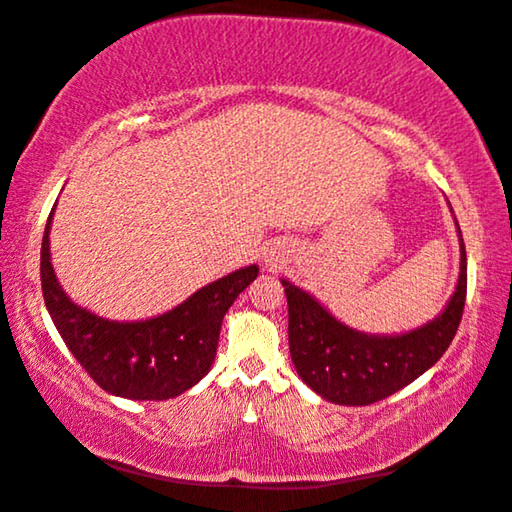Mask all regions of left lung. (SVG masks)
<instances>
[{"label": "left lung", "mask_w": 512, "mask_h": 512, "mask_svg": "<svg viewBox=\"0 0 512 512\" xmlns=\"http://www.w3.org/2000/svg\"><path fill=\"white\" fill-rule=\"evenodd\" d=\"M281 283L288 297L290 355L299 378L335 405L362 407L405 389L450 348L463 317L468 261L461 238V274L450 303L429 324L393 337L348 328L308 292L285 279Z\"/></svg>", "instance_id": "1"}]
</instances>
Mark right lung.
Wrapping results in <instances>:
<instances>
[{"mask_svg": "<svg viewBox=\"0 0 512 512\" xmlns=\"http://www.w3.org/2000/svg\"><path fill=\"white\" fill-rule=\"evenodd\" d=\"M51 218L53 211L40 251L44 303L60 337L89 378L112 396L130 400H168L195 387L211 371L224 315L256 279L258 267H242L204 285L159 317L110 321L76 306L62 292L49 254Z\"/></svg>", "mask_w": 512, "mask_h": 512, "instance_id": "obj_1", "label": "right lung"}]
</instances>
